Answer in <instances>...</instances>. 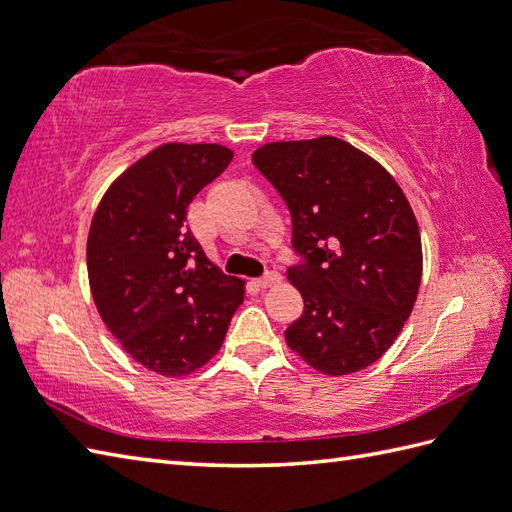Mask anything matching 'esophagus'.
Segmentation results:
<instances>
[{
  "label": "esophagus",
  "instance_id": "1",
  "mask_svg": "<svg viewBox=\"0 0 512 512\" xmlns=\"http://www.w3.org/2000/svg\"><path fill=\"white\" fill-rule=\"evenodd\" d=\"M279 281H281L279 272H268V275L257 279V285H259L261 290H266V288H270V285H275V283H279Z\"/></svg>",
  "mask_w": 512,
  "mask_h": 512
}]
</instances>
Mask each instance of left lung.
Masks as SVG:
<instances>
[{
  "instance_id": "1",
  "label": "left lung",
  "mask_w": 512,
  "mask_h": 512,
  "mask_svg": "<svg viewBox=\"0 0 512 512\" xmlns=\"http://www.w3.org/2000/svg\"><path fill=\"white\" fill-rule=\"evenodd\" d=\"M253 163L288 205L303 259L288 279L305 310L285 342L325 375L362 371L397 340L419 294L421 233L408 198L338 137L275 141Z\"/></svg>"
}]
</instances>
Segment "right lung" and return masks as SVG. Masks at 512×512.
<instances>
[{"mask_svg": "<svg viewBox=\"0 0 512 512\" xmlns=\"http://www.w3.org/2000/svg\"><path fill=\"white\" fill-rule=\"evenodd\" d=\"M233 159L220 144H163L106 189L93 213L87 270L95 307L124 351L165 377L222 347L244 281L207 259L187 207Z\"/></svg>", "mask_w": 512, "mask_h": 512, "instance_id": "1", "label": "right lung"}]
</instances>
